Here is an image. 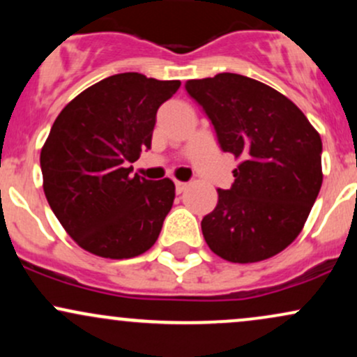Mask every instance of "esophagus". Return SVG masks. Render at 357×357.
Here are the masks:
<instances>
[{
  "label": "esophagus",
  "instance_id": "34e87169",
  "mask_svg": "<svg viewBox=\"0 0 357 357\" xmlns=\"http://www.w3.org/2000/svg\"><path fill=\"white\" fill-rule=\"evenodd\" d=\"M188 188V184L186 183H181V181H176V192H178V195H181V192L186 190Z\"/></svg>",
  "mask_w": 357,
  "mask_h": 357
}]
</instances>
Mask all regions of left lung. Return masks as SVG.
Instances as JSON below:
<instances>
[{"mask_svg": "<svg viewBox=\"0 0 357 357\" xmlns=\"http://www.w3.org/2000/svg\"><path fill=\"white\" fill-rule=\"evenodd\" d=\"M188 93L238 159L230 190L202 221L213 253L255 264L285 250L304 228L322 186V141L284 93L238 73L188 80Z\"/></svg>", "mask_w": 357, "mask_h": 357, "instance_id": "1", "label": "left lung"}]
</instances>
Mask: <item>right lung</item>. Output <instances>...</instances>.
Returning <instances> with one entry per match:
<instances>
[{
  "label": "right lung",
  "mask_w": 357,
  "mask_h": 357,
  "mask_svg": "<svg viewBox=\"0 0 357 357\" xmlns=\"http://www.w3.org/2000/svg\"><path fill=\"white\" fill-rule=\"evenodd\" d=\"M179 85L117 73L85 89L53 122L40 153L43 191L65 231L89 253L122 260L158 240L174 183L132 176L127 165L151 147L155 112Z\"/></svg>",
  "instance_id": "obj_1"
}]
</instances>
